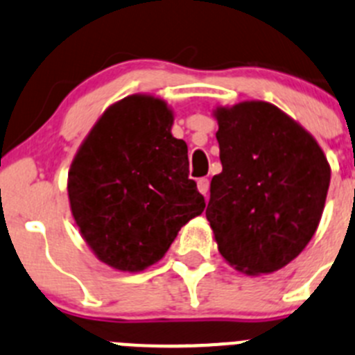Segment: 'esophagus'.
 <instances>
[{"instance_id": "34e87169", "label": "esophagus", "mask_w": 355, "mask_h": 355, "mask_svg": "<svg viewBox=\"0 0 355 355\" xmlns=\"http://www.w3.org/2000/svg\"><path fill=\"white\" fill-rule=\"evenodd\" d=\"M198 189L202 196H208L209 192V180L208 178H199L198 180Z\"/></svg>"}]
</instances>
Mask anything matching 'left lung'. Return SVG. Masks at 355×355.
I'll return each instance as SVG.
<instances>
[{"label": "left lung", "mask_w": 355, "mask_h": 355, "mask_svg": "<svg viewBox=\"0 0 355 355\" xmlns=\"http://www.w3.org/2000/svg\"><path fill=\"white\" fill-rule=\"evenodd\" d=\"M222 173L209 185L206 218L218 251L250 276L283 269L314 236L329 170L314 137L269 102L215 111Z\"/></svg>", "instance_id": "obj_1"}]
</instances>
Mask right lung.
<instances>
[{"instance_id":"1","label":"right lung","mask_w":355,"mask_h":355,"mask_svg":"<svg viewBox=\"0 0 355 355\" xmlns=\"http://www.w3.org/2000/svg\"><path fill=\"white\" fill-rule=\"evenodd\" d=\"M173 112L130 95L98 119L69 170L71 211L88 246L112 269L139 272L164 257L206 202L189 178L187 144Z\"/></svg>"}]
</instances>
